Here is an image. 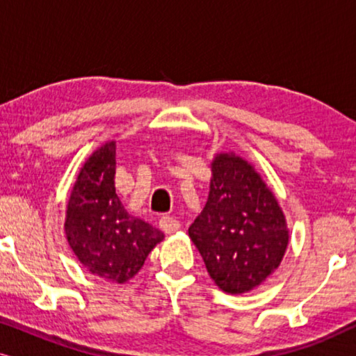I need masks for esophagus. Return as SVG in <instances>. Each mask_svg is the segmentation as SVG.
<instances>
[{
    "instance_id": "obj_1",
    "label": "esophagus",
    "mask_w": 356,
    "mask_h": 356,
    "mask_svg": "<svg viewBox=\"0 0 356 356\" xmlns=\"http://www.w3.org/2000/svg\"><path fill=\"white\" fill-rule=\"evenodd\" d=\"M159 225L165 233H175L179 228V222L172 216H163L162 218H160Z\"/></svg>"
}]
</instances>
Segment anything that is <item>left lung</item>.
I'll return each instance as SVG.
<instances>
[{
	"label": "left lung",
	"mask_w": 356,
	"mask_h": 356,
	"mask_svg": "<svg viewBox=\"0 0 356 356\" xmlns=\"http://www.w3.org/2000/svg\"><path fill=\"white\" fill-rule=\"evenodd\" d=\"M209 275L227 293H245L264 282L285 254V217L246 160L220 154L212 162L206 207L188 228Z\"/></svg>",
	"instance_id": "1"
}]
</instances>
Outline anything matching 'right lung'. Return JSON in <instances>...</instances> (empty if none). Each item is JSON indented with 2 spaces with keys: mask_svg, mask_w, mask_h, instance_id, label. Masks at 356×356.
Masks as SVG:
<instances>
[{
  "mask_svg": "<svg viewBox=\"0 0 356 356\" xmlns=\"http://www.w3.org/2000/svg\"><path fill=\"white\" fill-rule=\"evenodd\" d=\"M115 173L116 145L106 143L90 155L77 177L65 232L87 270L123 284L138 274L163 233L126 212L116 196Z\"/></svg>",
  "mask_w": 356,
  "mask_h": 356,
  "instance_id": "add662e5",
  "label": "right lung"
}]
</instances>
